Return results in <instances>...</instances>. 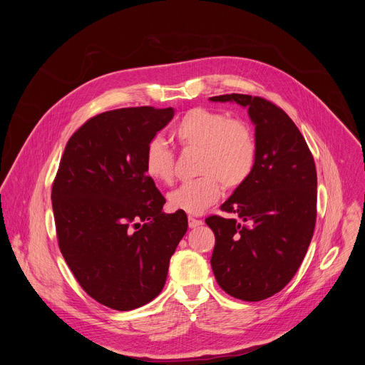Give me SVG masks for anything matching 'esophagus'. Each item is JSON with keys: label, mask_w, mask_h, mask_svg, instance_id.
<instances>
[{"label": "esophagus", "mask_w": 365, "mask_h": 365, "mask_svg": "<svg viewBox=\"0 0 365 365\" xmlns=\"http://www.w3.org/2000/svg\"><path fill=\"white\" fill-rule=\"evenodd\" d=\"M187 221H189V228H197V227L202 225V221H200V220H196V218H193V217H189Z\"/></svg>", "instance_id": "esophagus-1"}]
</instances>
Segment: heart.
<instances>
[{"label": "heart", "instance_id": "b5f03b06", "mask_svg": "<svg viewBox=\"0 0 365 365\" xmlns=\"http://www.w3.org/2000/svg\"><path fill=\"white\" fill-rule=\"evenodd\" d=\"M173 138L183 150H197L196 173L169 195L173 211L202 214L222 192L241 187L251 176L257 160V141L251 127L221 111L193 108L173 127ZM145 175L158 183L169 185L175 175L173 151L162 141L148 143L144 154Z\"/></svg>", "mask_w": 365, "mask_h": 365}]
</instances>
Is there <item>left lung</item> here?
I'll return each mask as SVG.
<instances>
[{"instance_id": "8db88e82", "label": "left lung", "mask_w": 365, "mask_h": 365, "mask_svg": "<svg viewBox=\"0 0 365 365\" xmlns=\"http://www.w3.org/2000/svg\"><path fill=\"white\" fill-rule=\"evenodd\" d=\"M248 108L257 160L250 179L221 210L237 218L205 220L215 234L212 272L235 299L258 302L280 292L300 267L317 222V168L303 135L273 102L251 95L210 98Z\"/></svg>"}]
</instances>
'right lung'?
Wrapping results in <instances>:
<instances>
[{"label": "right lung", "instance_id": "right-lung-1", "mask_svg": "<svg viewBox=\"0 0 365 365\" xmlns=\"http://www.w3.org/2000/svg\"><path fill=\"white\" fill-rule=\"evenodd\" d=\"M173 108H121L88 120L68 141L51 186L58 242L82 289L115 310L158 296L169 262L187 231L182 211L145 175L148 143Z\"/></svg>", "mask_w": 365, "mask_h": 365}]
</instances>
